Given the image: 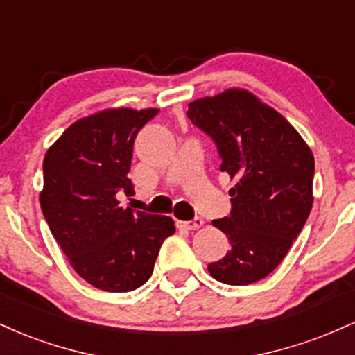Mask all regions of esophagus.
I'll return each instance as SVG.
<instances>
[{"label":"esophagus","mask_w":355,"mask_h":355,"mask_svg":"<svg viewBox=\"0 0 355 355\" xmlns=\"http://www.w3.org/2000/svg\"><path fill=\"white\" fill-rule=\"evenodd\" d=\"M203 225V220L202 218H193V220H187V222H182V220H177V227L178 229L183 230H197L200 229Z\"/></svg>","instance_id":"34e87169"}]
</instances>
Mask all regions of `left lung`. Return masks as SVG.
Wrapping results in <instances>:
<instances>
[{
	"instance_id": "left-lung-1",
	"label": "left lung",
	"mask_w": 355,
	"mask_h": 355,
	"mask_svg": "<svg viewBox=\"0 0 355 355\" xmlns=\"http://www.w3.org/2000/svg\"><path fill=\"white\" fill-rule=\"evenodd\" d=\"M187 115L211 137L220 170L235 182L230 215L211 222L232 248L209 272L223 284H254L275 270L307 222L313 155L294 126L247 89L193 100Z\"/></svg>"
}]
</instances>
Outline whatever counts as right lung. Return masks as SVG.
<instances>
[{
	"label": "right lung",
	"instance_id": "obj_1",
	"mask_svg": "<svg viewBox=\"0 0 355 355\" xmlns=\"http://www.w3.org/2000/svg\"><path fill=\"white\" fill-rule=\"evenodd\" d=\"M157 108H108L68 126L43 160L40 205L53 237L81 279L105 292L144 285L175 223L120 207L133 193V141Z\"/></svg>",
	"mask_w": 355,
	"mask_h": 355
}]
</instances>
